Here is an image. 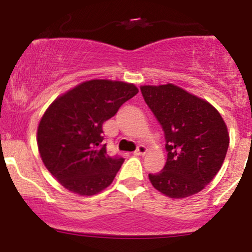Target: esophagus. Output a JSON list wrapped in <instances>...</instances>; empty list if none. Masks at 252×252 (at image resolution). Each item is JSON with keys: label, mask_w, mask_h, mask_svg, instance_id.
I'll list each match as a JSON object with an SVG mask.
<instances>
[{"label": "esophagus", "mask_w": 252, "mask_h": 252, "mask_svg": "<svg viewBox=\"0 0 252 252\" xmlns=\"http://www.w3.org/2000/svg\"><path fill=\"white\" fill-rule=\"evenodd\" d=\"M147 147H144V146H140L137 148V150H136V152L134 153L135 155H140V156H143V155H146V153H147Z\"/></svg>", "instance_id": "1"}]
</instances>
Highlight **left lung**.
I'll return each instance as SVG.
<instances>
[{
  "label": "left lung",
  "instance_id": "left-lung-1",
  "mask_svg": "<svg viewBox=\"0 0 252 252\" xmlns=\"http://www.w3.org/2000/svg\"><path fill=\"white\" fill-rule=\"evenodd\" d=\"M144 100L162 126L167 162L149 174L153 187L168 198L200 192L221 168L230 135L221 115L207 100L174 84L141 86Z\"/></svg>",
  "mask_w": 252,
  "mask_h": 252
}]
</instances>
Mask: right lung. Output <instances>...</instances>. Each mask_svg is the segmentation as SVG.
Returning a JSON list of instances; mask_svg holds the SVG:
<instances>
[{"instance_id":"add662e5","label":"right lung","mask_w":252,"mask_h":252,"mask_svg":"<svg viewBox=\"0 0 252 252\" xmlns=\"http://www.w3.org/2000/svg\"><path fill=\"white\" fill-rule=\"evenodd\" d=\"M137 92L131 83L91 79L48 106L37 126V149L46 168L66 189L91 196L111 185L124 160L106 154L102 126Z\"/></svg>"}]
</instances>
